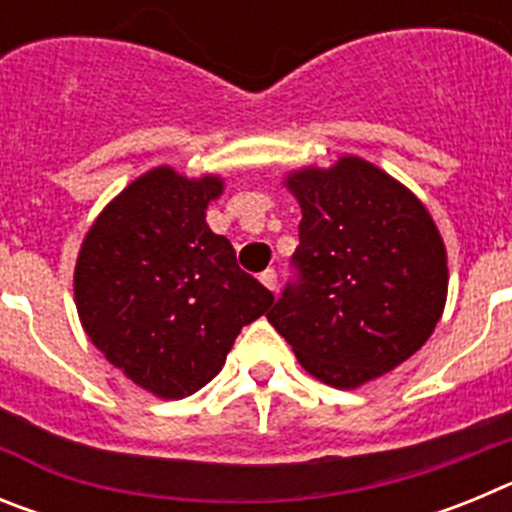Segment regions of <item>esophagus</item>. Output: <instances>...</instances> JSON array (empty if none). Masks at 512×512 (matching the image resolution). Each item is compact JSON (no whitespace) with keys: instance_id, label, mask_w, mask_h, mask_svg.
<instances>
[{"instance_id":"1","label":"esophagus","mask_w":512,"mask_h":512,"mask_svg":"<svg viewBox=\"0 0 512 512\" xmlns=\"http://www.w3.org/2000/svg\"><path fill=\"white\" fill-rule=\"evenodd\" d=\"M259 279H261V284H264V287L269 289V292H277V271L266 269Z\"/></svg>"}]
</instances>
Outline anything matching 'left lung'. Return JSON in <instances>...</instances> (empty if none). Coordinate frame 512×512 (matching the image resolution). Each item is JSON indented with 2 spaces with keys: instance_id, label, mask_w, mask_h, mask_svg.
<instances>
[{
  "instance_id": "obj_1",
  "label": "left lung",
  "mask_w": 512,
  "mask_h": 512,
  "mask_svg": "<svg viewBox=\"0 0 512 512\" xmlns=\"http://www.w3.org/2000/svg\"><path fill=\"white\" fill-rule=\"evenodd\" d=\"M300 202L297 284L266 315L307 374L336 390L384 377L436 330L446 246L423 202L359 156L284 176Z\"/></svg>"
}]
</instances>
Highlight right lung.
<instances>
[{"label": "right lung", "mask_w": 512, "mask_h": 512, "mask_svg": "<svg viewBox=\"0 0 512 512\" xmlns=\"http://www.w3.org/2000/svg\"><path fill=\"white\" fill-rule=\"evenodd\" d=\"M223 189V176L156 166L107 202L76 256L74 302L89 341L161 400L202 390L243 325L274 305L207 225Z\"/></svg>", "instance_id": "obj_1"}]
</instances>
